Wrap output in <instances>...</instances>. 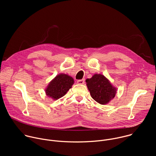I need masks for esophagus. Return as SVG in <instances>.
<instances>
[{
  "mask_svg": "<svg viewBox=\"0 0 156 156\" xmlns=\"http://www.w3.org/2000/svg\"><path fill=\"white\" fill-rule=\"evenodd\" d=\"M77 83H78V84H84V79H83V80H78Z\"/></svg>",
  "mask_w": 156,
  "mask_h": 156,
  "instance_id": "34e87169",
  "label": "esophagus"
}]
</instances>
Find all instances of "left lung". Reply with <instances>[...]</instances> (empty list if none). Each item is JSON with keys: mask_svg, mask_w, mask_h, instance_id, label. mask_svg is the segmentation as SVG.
Masks as SVG:
<instances>
[{"mask_svg": "<svg viewBox=\"0 0 156 156\" xmlns=\"http://www.w3.org/2000/svg\"><path fill=\"white\" fill-rule=\"evenodd\" d=\"M87 87L92 98L101 104H106L115 97L116 89L102 75H94L87 79Z\"/></svg>", "mask_w": 156, "mask_h": 156, "instance_id": "8db88e82", "label": "left lung"}]
</instances>
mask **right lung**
Wrapping results in <instances>:
<instances>
[{
  "label": "right lung",
  "instance_id": "add662e5",
  "mask_svg": "<svg viewBox=\"0 0 156 156\" xmlns=\"http://www.w3.org/2000/svg\"><path fill=\"white\" fill-rule=\"evenodd\" d=\"M73 83L72 77L65 74H60L48 85L46 90V94L54 99H58L65 95Z\"/></svg>",
  "mask_w": 156,
  "mask_h": 156
}]
</instances>
